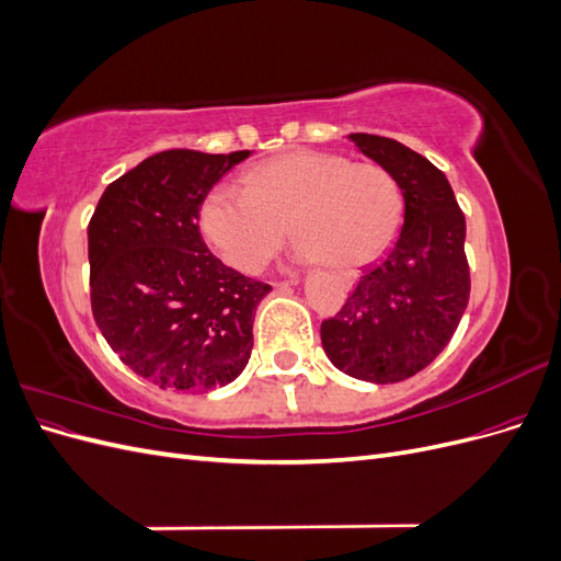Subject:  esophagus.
I'll use <instances>...</instances> for the list:
<instances>
[{
  "label": "esophagus",
  "instance_id": "obj_1",
  "mask_svg": "<svg viewBox=\"0 0 561 561\" xmlns=\"http://www.w3.org/2000/svg\"><path fill=\"white\" fill-rule=\"evenodd\" d=\"M290 283H293V280H290Z\"/></svg>",
  "mask_w": 561,
  "mask_h": 561
}]
</instances>
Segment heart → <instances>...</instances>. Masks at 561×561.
I'll return each instance as SVG.
<instances>
[{"instance_id":"heart-1","label":"heart","mask_w":561,"mask_h":561,"mask_svg":"<svg viewBox=\"0 0 561 561\" xmlns=\"http://www.w3.org/2000/svg\"><path fill=\"white\" fill-rule=\"evenodd\" d=\"M404 201L398 182L375 163L301 149L254 165L243 192L219 184L201 206V229L219 257L257 274L285 239L301 260L358 268L393 243Z\"/></svg>"}]
</instances>
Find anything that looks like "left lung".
Returning <instances> with one entry per match:
<instances>
[{"mask_svg": "<svg viewBox=\"0 0 561 561\" xmlns=\"http://www.w3.org/2000/svg\"><path fill=\"white\" fill-rule=\"evenodd\" d=\"M351 140L398 182L404 225L393 250L322 320L320 339L348 377L396 383L443 353L468 307L466 217L445 173L414 149L369 133H351Z\"/></svg>", "mask_w": 561, "mask_h": 561, "instance_id": "left-lung-1", "label": "left lung"}]
</instances>
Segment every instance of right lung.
Masks as SVG:
<instances>
[{"instance_id": "obj_1", "label": "right lung", "mask_w": 561, "mask_h": 561, "mask_svg": "<svg viewBox=\"0 0 561 561\" xmlns=\"http://www.w3.org/2000/svg\"><path fill=\"white\" fill-rule=\"evenodd\" d=\"M250 151L168 149L107 184L89 222L91 309L110 348L161 388L210 390L241 375L271 285L201 239V203Z\"/></svg>"}]
</instances>
